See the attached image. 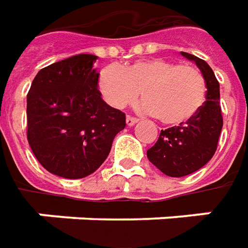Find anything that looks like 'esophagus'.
<instances>
[{
    "label": "esophagus",
    "mask_w": 248,
    "mask_h": 248,
    "mask_svg": "<svg viewBox=\"0 0 248 248\" xmlns=\"http://www.w3.org/2000/svg\"><path fill=\"white\" fill-rule=\"evenodd\" d=\"M138 123V119L137 117H132V116H127V125H135Z\"/></svg>",
    "instance_id": "1"
}]
</instances>
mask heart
<instances>
[{"label":"heart","instance_id":"obj_1","mask_svg":"<svg viewBox=\"0 0 248 248\" xmlns=\"http://www.w3.org/2000/svg\"><path fill=\"white\" fill-rule=\"evenodd\" d=\"M98 87L105 100L123 109L137 99L139 91L143 109L168 125H179L193 119L205 100V80L192 64L150 58L125 67L102 69Z\"/></svg>","mask_w":248,"mask_h":248}]
</instances>
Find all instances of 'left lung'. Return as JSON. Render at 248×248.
Returning <instances> with one entry per match:
<instances>
[{
	"mask_svg": "<svg viewBox=\"0 0 248 248\" xmlns=\"http://www.w3.org/2000/svg\"><path fill=\"white\" fill-rule=\"evenodd\" d=\"M196 63L205 80V102L193 119L161 129L157 142L149 149V161L168 176H185L204 167L214 156L222 129L219 82L208 63L195 55L181 52Z\"/></svg>",
	"mask_w": 248,
	"mask_h": 248,
	"instance_id": "1",
	"label": "left lung"
}]
</instances>
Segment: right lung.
I'll return each instance as SVG.
<instances>
[{
  "label": "right lung",
  "instance_id": "add662e5",
  "mask_svg": "<svg viewBox=\"0 0 248 248\" xmlns=\"http://www.w3.org/2000/svg\"><path fill=\"white\" fill-rule=\"evenodd\" d=\"M96 59L80 53L52 63L27 93L29 145L46 171L67 179L95 172L125 128V114L102 99Z\"/></svg>",
  "mask_w": 248,
  "mask_h": 248
}]
</instances>
